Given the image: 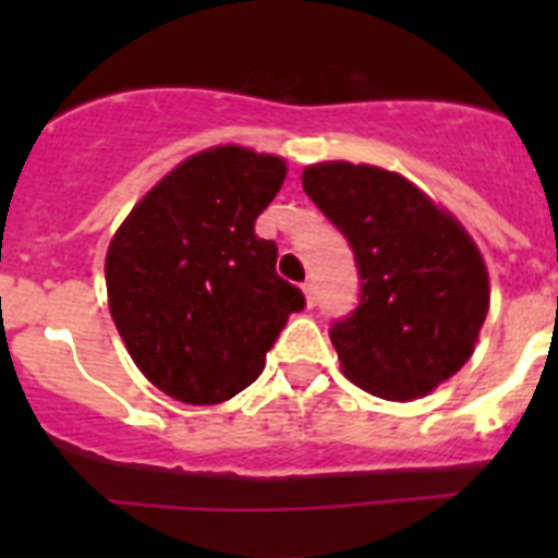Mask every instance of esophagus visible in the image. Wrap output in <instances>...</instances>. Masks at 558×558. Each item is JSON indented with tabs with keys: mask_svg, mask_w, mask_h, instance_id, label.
Wrapping results in <instances>:
<instances>
[{
	"mask_svg": "<svg viewBox=\"0 0 558 558\" xmlns=\"http://www.w3.org/2000/svg\"><path fill=\"white\" fill-rule=\"evenodd\" d=\"M302 290H304V299H307V307H315V302H318V299H315V284L304 282Z\"/></svg>",
	"mask_w": 558,
	"mask_h": 558,
	"instance_id": "34e87169",
	"label": "esophagus"
}]
</instances>
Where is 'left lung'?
Segmentation results:
<instances>
[{
    "instance_id": "obj_1",
    "label": "left lung",
    "mask_w": 558,
    "mask_h": 558,
    "mask_svg": "<svg viewBox=\"0 0 558 558\" xmlns=\"http://www.w3.org/2000/svg\"><path fill=\"white\" fill-rule=\"evenodd\" d=\"M313 204L343 231L360 304L329 329L340 368L374 397H427L472 357L489 274L450 211L399 172L324 161L302 172Z\"/></svg>"
}]
</instances>
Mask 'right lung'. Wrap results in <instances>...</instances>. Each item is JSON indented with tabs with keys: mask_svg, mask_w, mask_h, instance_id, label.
Wrapping results in <instances>:
<instances>
[{
	"mask_svg": "<svg viewBox=\"0 0 558 558\" xmlns=\"http://www.w3.org/2000/svg\"><path fill=\"white\" fill-rule=\"evenodd\" d=\"M284 159L218 145L167 172L133 206L106 254L111 318L153 386L186 405L248 388L304 307L276 274L256 218L282 190Z\"/></svg>",
	"mask_w": 558,
	"mask_h": 558,
	"instance_id": "1",
	"label": "right lung"
}]
</instances>
